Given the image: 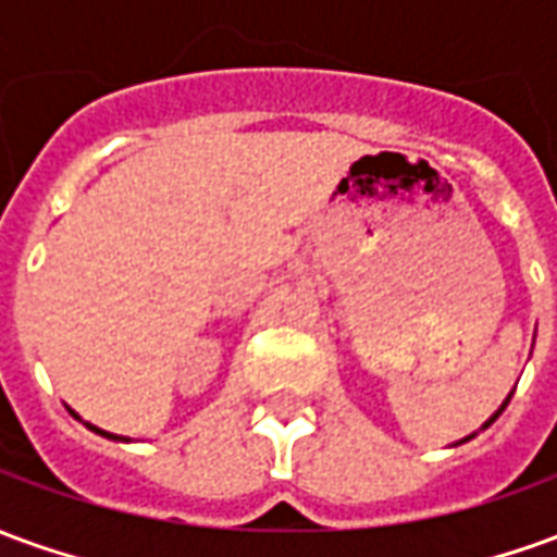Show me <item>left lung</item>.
I'll use <instances>...</instances> for the list:
<instances>
[{"label":"left lung","mask_w":557,"mask_h":557,"mask_svg":"<svg viewBox=\"0 0 557 557\" xmlns=\"http://www.w3.org/2000/svg\"><path fill=\"white\" fill-rule=\"evenodd\" d=\"M495 418H498V414H495ZM495 418H492V420H495ZM492 420H490V423H492ZM490 423H486V426H490Z\"/></svg>","instance_id":"obj_1"}]
</instances>
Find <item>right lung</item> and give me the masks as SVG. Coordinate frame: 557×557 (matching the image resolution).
Segmentation results:
<instances>
[{"mask_svg": "<svg viewBox=\"0 0 557 557\" xmlns=\"http://www.w3.org/2000/svg\"><path fill=\"white\" fill-rule=\"evenodd\" d=\"M86 426H89V430H95V432H101V435H107V438H119V435H113V432H103V430H98V426H91V423H86Z\"/></svg>", "mask_w": 557, "mask_h": 557, "instance_id": "obj_1", "label": "right lung"}]
</instances>
